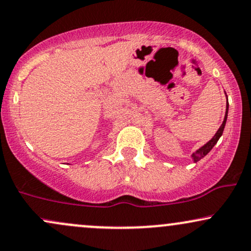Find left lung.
I'll use <instances>...</instances> for the list:
<instances>
[{
  "mask_svg": "<svg viewBox=\"0 0 251 251\" xmlns=\"http://www.w3.org/2000/svg\"><path fill=\"white\" fill-rule=\"evenodd\" d=\"M226 116H224V120L223 123H222V125L220 126V128L217 129V132H216L214 137L211 138V139L209 140L208 143L204 144L203 146H201L200 149L196 150V151L194 152V153L191 154V158H192V162L194 163H197L200 162V160L201 159V158L205 157L206 154L209 153L210 151H211L212 148L217 144L218 139L222 137V134H223V131H224V127H226V118H227V111H229V103H227V96L226 93Z\"/></svg>",
  "mask_w": 251,
  "mask_h": 251,
  "instance_id": "1",
  "label": "left lung"
}]
</instances>
